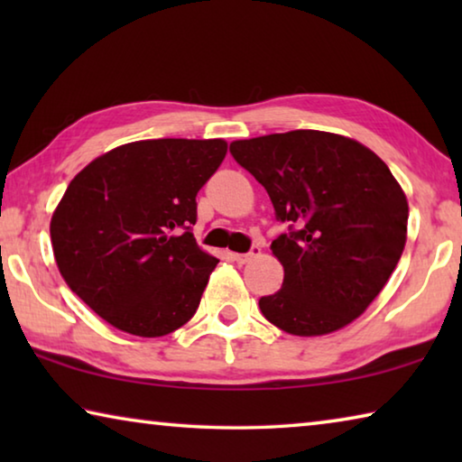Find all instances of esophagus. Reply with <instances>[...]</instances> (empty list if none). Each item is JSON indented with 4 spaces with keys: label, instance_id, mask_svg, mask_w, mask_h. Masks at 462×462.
Listing matches in <instances>:
<instances>
[{
    "label": "esophagus",
    "instance_id": "esophagus-1",
    "mask_svg": "<svg viewBox=\"0 0 462 462\" xmlns=\"http://www.w3.org/2000/svg\"><path fill=\"white\" fill-rule=\"evenodd\" d=\"M259 254H261V246H259V245H253V246H250L248 253L234 254V261L240 263V264H245V263H250V261H253L254 256H259Z\"/></svg>",
    "mask_w": 462,
    "mask_h": 462
}]
</instances>
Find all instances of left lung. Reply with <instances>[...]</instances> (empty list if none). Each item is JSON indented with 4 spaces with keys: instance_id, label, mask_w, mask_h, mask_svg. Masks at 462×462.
Masks as SVG:
<instances>
[{
    "instance_id": "1",
    "label": "left lung",
    "mask_w": 462,
    "mask_h": 462,
    "mask_svg": "<svg viewBox=\"0 0 462 462\" xmlns=\"http://www.w3.org/2000/svg\"><path fill=\"white\" fill-rule=\"evenodd\" d=\"M230 154L267 189L287 232L271 250L283 264L263 316L295 336L353 322L400 263L408 199L389 167L356 140L293 130L230 144Z\"/></svg>"
}]
</instances>
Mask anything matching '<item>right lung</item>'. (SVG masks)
<instances>
[{
  "mask_svg": "<svg viewBox=\"0 0 462 462\" xmlns=\"http://www.w3.org/2000/svg\"><path fill=\"white\" fill-rule=\"evenodd\" d=\"M224 140L159 138L89 162L51 220L67 285L118 330L175 332L198 311L217 259L198 246V191L222 165Z\"/></svg>",
  "mask_w": 462,
  "mask_h": 462,
  "instance_id": "add662e5",
  "label": "right lung"
}]
</instances>
